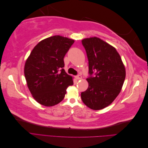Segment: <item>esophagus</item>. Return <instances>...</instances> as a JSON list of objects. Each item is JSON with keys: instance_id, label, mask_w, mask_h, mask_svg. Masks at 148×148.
<instances>
[{"instance_id": "34e87169", "label": "esophagus", "mask_w": 148, "mask_h": 148, "mask_svg": "<svg viewBox=\"0 0 148 148\" xmlns=\"http://www.w3.org/2000/svg\"><path fill=\"white\" fill-rule=\"evenodd\" d=\"M75 78L77 79H82V77L81 75H77V76H75Z\"/></svg>"}]
</instances>
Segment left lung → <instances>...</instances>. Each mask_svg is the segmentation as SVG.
Here are the masks:
<instances>
[{
	"instance_id": "1",
	"label": "left lung",
	"mask_w": 148,
	"mask_h": 148,
	"mask_svg": "<svg viewBox=\"0 0 148 148\" xmlns=\"http://www.w3.org/2000/svg\"><path fill=\"white\" fill-rule=\"evenodd\" d=\"M82 44L88 59L89 86L81 93L84 104L92 110H101L119 95L125 78V69L115 48L102 39L89 38Z\"/></svg>"
}]
</instances>
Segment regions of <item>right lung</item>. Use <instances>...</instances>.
Listing matches in <instances>:
<instances>
[{"label":"right lung","mask_w":148,"mask_h":148,"mask_svg":"<svg viewBox=\"0 0 148 148\" xmlns=\"http://www.w3.org/2000/svg\"><path fill=\"white\" fill-rule=\"evenodd\" d=\"M74 40L53 36L39 42L31 51L25 65V77L34 99L51 107L64 99L68 86L73 84L67 74L64 58Z\"/></svg>","instance_id":"obj_1"}]
</instances>
